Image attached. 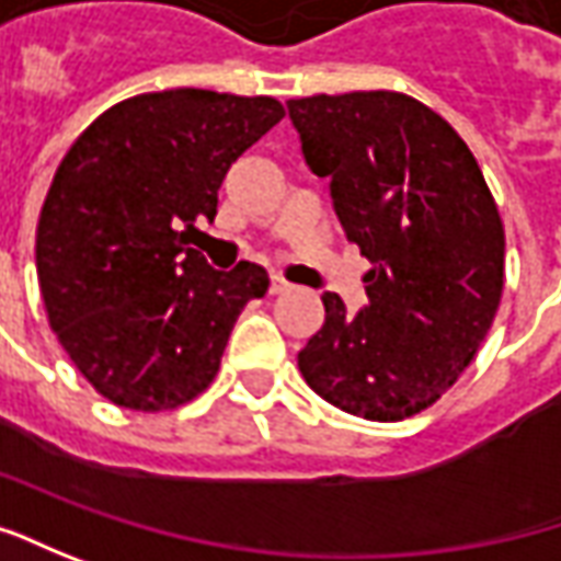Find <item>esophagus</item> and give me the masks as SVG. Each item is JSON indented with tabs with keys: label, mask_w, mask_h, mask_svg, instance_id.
Returning a JSON list of instances; mask_svg holds the SVG:
<instances>
[{
	"label": "esophagus",
	"mask_w": 561,
	"mask_h": 561,
	"mask_svg": "<svg viewBox=\"0 0 561 561\" xmlns=\"http://www.w3.org/2000/svg\"><path fill=\"white\" fill-rule=\"evenodd\" d=\"M285 291H291V282L282 279V276H273L270 279V295H285Z\"/></svg>",
	"instance_id": "1"
}]
</instances>
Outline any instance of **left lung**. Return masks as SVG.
Segmentation results:
<instances>
[{
  "instance_id": "8db88e82",
  "label": "left lung",
  "mask_w": 561,
  "mask_h": 561,
  "mask_svg": "<svg viewBox=\"0 0 561 561\" xmlns=\"http://www.w3.org/2000/svg\"><path fill=\"white\" fill-rule=\"evenodd\" d=\"M288 114L347 239L373 263L369 307L325 322L298 354L322 400L373 422L428 410L478 354L503 298L506 232L469 146L413 95L373 89L291 99Z\"/></svg>"
}]
</instances>
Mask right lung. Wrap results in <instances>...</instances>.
Segmentation results:
<instances>
[{
	"label": "right lung",
	"instance_id": "add662e5",
	"mask_svg": "<svg viewBox=\"0 0 561 561\" xmlns=\"http://www.w3.org/2000/svg\"><path fill=\"white\" fill-rule=\"evenodd\" d=\"M285 117L273 95L142 92L111 105L55 170L36 226L51 332L99 394L136 413L176 410L220 373L257 263L210 270L188 236L217 217L232 161Z\"/></svg>",
	"mask_w": 561,
	"mask_h": 561
}]
</instances>
